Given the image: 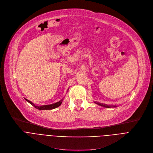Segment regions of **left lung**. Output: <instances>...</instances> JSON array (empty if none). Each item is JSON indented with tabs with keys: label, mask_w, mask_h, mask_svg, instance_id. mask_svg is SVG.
<instances>
[{
	"label": "left lung",
	"mask_w": 153,
	"mask_h": 153,
	"mask_svg": "<svg viewBox=\"0 0 153 153\" xmlns=\"http://www.w3.org/2000/svg\"><path fill=\"white\" fill-rule=\"evenodd\" d=\"M94 103L97 104V105L102 106L103 107H105V108H115L117 107V105H108V104H105V103H100L99 102H96L94 101Z\"/></svg>",
	"instance_id": "obj_1"
}]
</instances>
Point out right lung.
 Returning <instances> with one entry per match:
<instances>
[{"mask_svg":"<svg viewBox=\"0 0 153 153\" xmlns=\"http://www.w3.org/2000/svg\"><path fill=\"white\" fill-rule=\"evenodd\" d=\"M25 100H26L27 102H28L29 103H30L31 105H33V107H35L36 108L38 109V110H52V109H54L56 108H57L58 107H59L61 103L64 100V98L62 99L61 100H60L59 102H57L56 103H52V104H50V105H41V106H38V105H35V103H33L32 102L30 101L29 100L25 98Z\"/></svg>","mask_w":153,"mask_h":153,"instance_id":"right-lung-1","label":"right lung"}]
</instances>
